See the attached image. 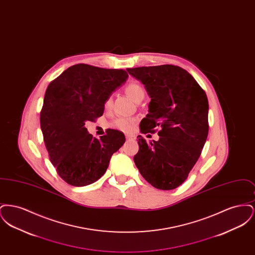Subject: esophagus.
<instances>
[{"label":"esophagus","mask_w":255,"mask_h":255,"mask_svg":"<svg viewBox=\"0 0 255 255\" xmlns=\"http://www.w3.org/2000/svg\"><path fill=\"white\" fill-rule=\"evenodd\" d=\"M134 138L135 137H134V135H133V134H126V139H129V140L131 139L132 140V139H134Z\"/></svg>","instance_id":"obj_1"}]
</instances>
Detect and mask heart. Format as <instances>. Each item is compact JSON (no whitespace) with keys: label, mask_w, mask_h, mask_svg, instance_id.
Segmentation results:
<instances>
[{"label":"heart","mask_w":255,"mask_h":255,"mask_svg":"<svg viewBox=\"0 0 255 255\" xmlns=\"http://www.w3.org/2000/svg\"><path fill=\"white\" fill-rule=\"evenodd\" d=\"M125 92L135 102H138L140 99H143L144 97V90L142 86L135 81L128 83L125 87ZM111 107H112V98L109 97L105 99L103 103V108L108 111L111 109ZM133 122H134L133 119H130V118H119L112 122V125L119 130L129 132L133 129Z\"/></svg>","instance_id":"b5f03b06"}]
</instances>
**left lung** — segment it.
<instances>
[{
    "mask_svg": "<svg viewBox=\"0 0 255 255\" xmlns=\"http://www.w3.org/2000/svg\"><path fill=\"white\" fill-rule=\"evenodd\" d=\"M151 97L140 133L158 132V141L137 135L135 166L147 182L172 190L193 168L208 134V100L203 88L181 67L160 65L127 69Z\"/></svg>",
    "mask_w": 255,
    "mask_h": 255,
    "instance_id": "obj_1",
    "label": "left lung"
}]
</instances>
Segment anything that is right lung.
<instances>
[{"label": "right lung", "mask_w": 255, "mask_h": 255, "mask_svg": "<svg viewBox=\"0 0 255 255\" xmlns=\"http://www.w3.org/2000/svg\"><path fill=\"white\" fill-rule=\"evenodd\" d=\"M127 77L125 70L76 64L48 86L40 126L49 159L67 183L85 186L97 182L125 142L124 133L115 129H107L99 139L94 137L85 122L103 115L105 99Z\"/></svg>", "instance_id": "1"}]
</instances>
